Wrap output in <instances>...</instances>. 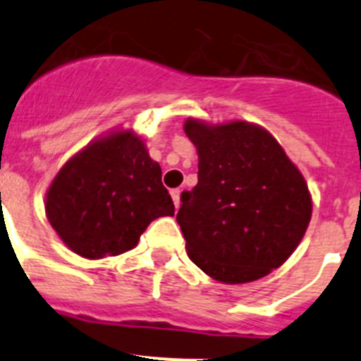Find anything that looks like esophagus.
Segmentation results:
<instances>
[{"instance_id": "esophagus-1", "label": "esophagus", "mask_w": 361, "mask_h": 361, "mask_svg": "<svg viewBox=\"0 0 361 361\" xmlns=\"http://www.w3.org/2000/svg\"><path fill=\"white\" fill-rule=\"evenodd\" d=\"M180 193H183V190H171V199H173V204H175V208H178L180 206Z\"/></svg>"}]
</instances>
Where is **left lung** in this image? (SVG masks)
Wrapping results in <instances>:
<instances>
[{
	"instance_id": "1",
	"label": "left lung",
	"mask_w": 361,
	"mask_h": 361,
	"mask_svg": "<svg viewBox=\"0 0 361 361\" xmlns=\"http://www.w3.org/2000/svg\"><path fill=\"white\" fill-rule=\"evenodd\" d=\"M199 183L177 222L190 258L212 279L244 283L282 266L311 220L307 184L275 137L255 124L188 119Z\"/></svg>"
}]
</instances>
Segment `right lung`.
<instances>
[{
  "instance_id": "1",
  "label": "right lung",
  "mask_w": 361,
  "mask_h": 361,
  "mask_svg": "<svg viewBox=\"0 0 361 361\" xmlns=\"http://www.w3.org/2000/svg\"><path fill=\"white\" fill-rule=\"evenodd\" d=\"M161 175L139 137L111 133L63 166L47 193V216L73 253L116 257L135 247L152 220L175 213Z\"/></svg>"
}]
</instances>
